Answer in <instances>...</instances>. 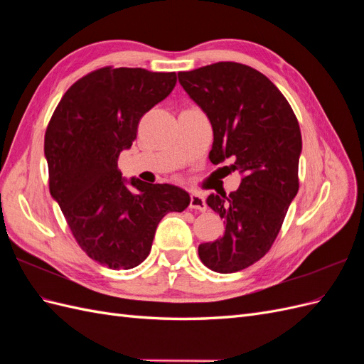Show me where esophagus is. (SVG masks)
Listing matches in <instances>:
<instances>
[{"instance_id": "34e87169", "label": "esophagus", "mask_w": 364, "mask_h": 364, "mask_svg": "<svg viewBox=\"0 0 364 364\" xmlns=\"http://www.w3.org/2000/svg\"><path fill=\"white\" fill-rule=\"evenodd\" d=\"M190 208L197 209V211H206V202L203 199L202 194H191L190 197Z\"/></svg>"}]
</instances>
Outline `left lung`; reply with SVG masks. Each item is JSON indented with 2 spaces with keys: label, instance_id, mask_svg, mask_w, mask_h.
Instances as JSON below:
<instances>
[{
  "label": "left lung",
  "instance_id": "obj_1",
  "mask_svg": "<svg viewBox=\"0 0 364 364\" xmlns=\"http://www.w3.org/2000/svg\"><path fill=\"white\" fill-rule=\"evenodd\" d=\"M178 77L213 124L209 161L232 158L243 173L237 191L208 196L225 234L200 245L199 257L214 272H240L270 250L299 190V123L278 87L247 65L217 62Z\"/></svg>",
  "mask_w": 364,
  "mask_h": 364
}]
</instances>
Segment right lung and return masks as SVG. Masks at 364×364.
<instances>
[{"mask_svg": "<svg viewBox=\"0 0 364 364\" xmlns=\"http://www.w3.org/2000/svg\"><path fill=\"white\" fill-rule=\"evenodd\" d=\"M176 85V73L103 67L70 86L54 109L43 151L48 186L77 245L112 270L144 261L164 215L182 213L190 196L168 183L121 179L118 156L139 119Z\"/></svg>", "mask_w": 364, "mask_h": 364, "instance_id": "add662e5", "label": "right lung"}]
</instances>
